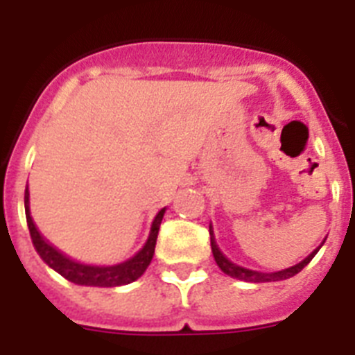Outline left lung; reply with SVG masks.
<instances>
[{
	"mask_svg": "<svg viewBox=\"0 0 355 355\" xmlns=\"http://www.w3.org/2000/svg\"><path fill=\"white\" fill-rule=\"evenodd\" d=\"M209 236H211V250H213V258H215L216 265L220 266V270L224 272V274L231 275V277L234 279H240V281H247V283H272V281H284V279H290L293 277L295 274H299L300 270H302L304 266L307 265V263L311 261L313 258H315V254L318 252L320 247H316L315 250H313L309 256H307L306 259H302L300 263H297V265L290 266V268H284V270H279V272H270V274H266V272H256V270H249V268H243V266L236 265V263H233L231 259H227L222 254V250L218 249V245H216L215 241V236H213V227L211 224H209Z\"/></svg>",
	"mask_w": 355,
	"mask_h": 355,
	"instance_id": "1",
	"label": "left lung"
}]
</instances>
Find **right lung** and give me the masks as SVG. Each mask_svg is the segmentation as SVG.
Segmentation results:
<instances>
[{"mask_svg": "<svg viewBox=\"0 0 355 355\" xmlns=\"http://www.w3.org/2000/svg\"><path fill=\"white\" fill-rule=\"evenodd\" d=\"M24 211H26V222L28 229H30V236L33 241V247L42 258V261L48 266H51L53 270L58 272L62 277L80 286H99V288H114V286H124L140 277L144 272L147 270L150 259L155 256L156 238H158L159 224L165 215V208L159 209L158 215L155 216L153 225H150V233L147 238L146 245L135 254L133 258L128 261L119 263V265L112 266H96V265H83L74 259L67 258L65 254L53 247L42 234L39 233L37 225L33 224V218L30 215V192H24Z\"/></svg>", "mask_w": 355, "mask_h": 355, "instance_id": "1", "label": "right lung"}]
</instances>
